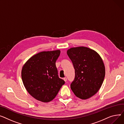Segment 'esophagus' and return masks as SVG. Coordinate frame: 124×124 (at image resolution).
<instances>
[{
  "label": "esophagus",
  "mask_w": 124,
  "mask_h": 124,
  "mask_svg": "<svg viewBox=\"0 0 124 124\" xmlns=\"http://www.w3.org/2000/svg\"><path fill=\"white\" fill-rule=\"evenodd\" d=\"M63 80L64 81V82H67V78L66 77L64 78H63Z\"/></svg>",
  "instance_id": "1"
}]
</instances>
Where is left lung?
Wrapping results in <instances>:
<instances>
[{"instance_id": "left-lung-1", "label": "left lung", "mask_w": 124, "mask_h": 124, "mask_svg": "<svg viewBox=\"0 0 124 124\" xmlns=\"http://www.w3.org/2000/svg\"><path fill=\"white\" fill-rule=\"evenodd\" d=\"M75 70V78L70 88L75 95L82 100L94 95L102 85L105 67L99 54L85 46L71 47L67 50Z\"/></svg>"}]
</instances>
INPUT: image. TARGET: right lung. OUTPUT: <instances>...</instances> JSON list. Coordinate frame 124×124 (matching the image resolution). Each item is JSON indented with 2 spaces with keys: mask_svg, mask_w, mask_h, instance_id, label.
<instances>
[{
  "mask_svg": "<svg viewBox=\"0 0 124 124\" xmlns=\"http://www.w3.org/2000/svg\"><path fill=\"white\" fill-rule=\"evenodd\" d=\"M60 53V50L41 52L31 56L23 65V84L36 100L44 103L50 101L64 85V81L58 76L55 65Z\"/></svg>",
  "mask_w": 124,
  "mask_h": 124,
  "instance_id": "right-lung-1",
  "label": "right lung"
}]
</instances>
